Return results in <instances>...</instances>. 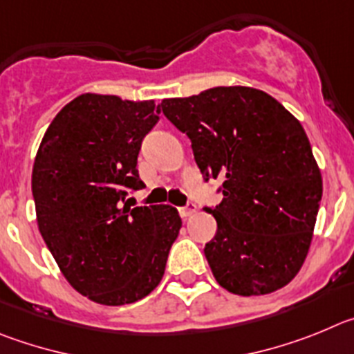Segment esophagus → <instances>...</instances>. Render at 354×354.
Wrapping results in <instances>:
<instances>
[{"instance_id":"obj_1","label":"esophagus","mask_w":354,"mask_h":354,"mask_svg":"<svg viewBox=\"0 0 354 354\" xmlns=\"http://www.w3.org/2000/svg\"><path fill=\"white\" fill-rule=\"evenodd\" d=\"M196 212H197V206L194 205V203H189V205H187V206L180 208L181 218H189V216H192Z\"/></svg>"}]
</instances>
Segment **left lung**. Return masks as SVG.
Returning a JSON list of instances; mask_svg holds the SVG:
<instances>
[{
  "label": "left lung",
  "mask_w": 354,
  "mask_h": 354,
  "mask_svg": "<svg viewBox=\"0 0 354 354\" xmlns=\"http://www.w3.org/2000/svg\"><path fill=\"white\" fill-rule=\"evenodd\" d=\"M160 107L192 141L203 176L222 181L224 199L208 208L216 234L205 247L216 282L240 296L288 286L308 254L323 196L301 123L250 86L164 98Z\"/></svg>",
  "instance_id": "1"
}]
</instances>
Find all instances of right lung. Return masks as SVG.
<instances>
[{
    "instance_id": "add662e5",
    "label": "right lung",
    "mask_w": 354,
    "mask_h": 354,
    "mask_svg": "<svg viewBox=\"0 0 354 354\" xmlns=\"http://www.w3.org/2000/svg\"><path fill=\"white\" fill-rule=\"evenodd\" d=\"M155 100L82 93L54 118L31 174L38 231L63 277L100 305L141 300L160 284L181 229L169 205L136 206L127 190L141 141L158 122Z\"/></svg>"
}]
</instances>
